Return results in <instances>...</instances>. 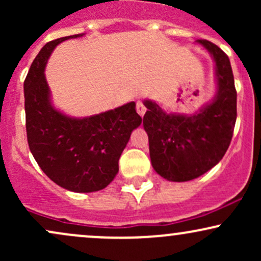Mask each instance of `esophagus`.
<instances>
[{
  "label": "esophagus",
  "mask_w": 261,
  "mask_h": 261,
  "mask_svg": "<svg viewBox=\"0 0 261 261\" xmlns=\"http://www.w3.org/2000/svg\"><path fill=\"white\" fill-rule=\"evenodd\" d=\"M136 110H137V113L140 114L141 116H143L145 115V113H146V107H145V104L142 103V101H137L136 103Z\"/></svg>",
  "instance_id": "esophagus-1"
}]
</instances>
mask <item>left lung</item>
<instances>
[{
    "mask_svg": "<svg viewBox=\"0 0 261 261\" xmlns=\"http://www.w3.org/2000/svg\"><path fill=\"white\" fill-rule=\"evenodd\" d=\"M197 43L215 61V99L190 115L167 113L154 101H143L152 167L169 181L193 180L214 168L228 149L234 130L237 92L228 56L211 41Z\"/></svg>",
    "mask_w": 261,
    "mask_h": 261,
    "instance_id": "obj_1",
    "label": "left lung"
}]
</instances>
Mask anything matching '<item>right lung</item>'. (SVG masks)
Returning <instances> with one entry per match:
<instances>
[{
  "label": "right lung",
  "instance_id": "obj_1",
  "mask_svg": "<svg viewBox=\"0 0 261 261\" xmlns=\"http://www.w3.org/2000/svg\"><path fill=\"white\" fill-rule=\"evenodd\" d=\"M83 34L47 43L24 81L25 128L33 157L54 182L74 193L104 189L119 172V158L140 126L135 101L113 110L71 118L53 107L45 66L56 45Z\"/></svg>",
  "mask_w": 261,
  "mask_h": 261
}]
</instances>
